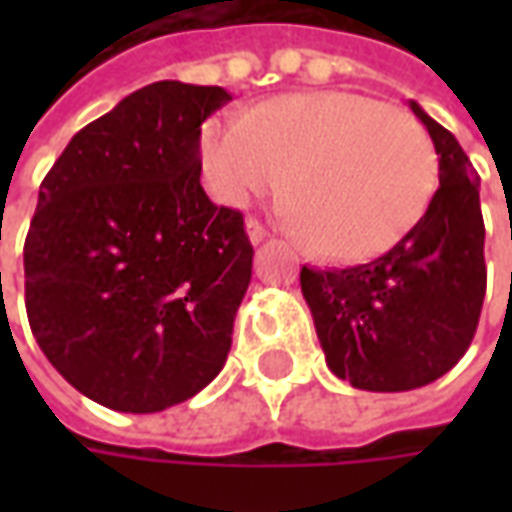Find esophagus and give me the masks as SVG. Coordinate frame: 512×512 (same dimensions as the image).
<instances>
[{
    "mask_svg": "<svg viewBox=\"0 0 512 512\" xmlns=\"http://www.w3.org/2000/svg\"><path fill=\"white\" fill-rule=\"evenodd\" d=\"M246 235H249V241L257 246V244H263V241H266L268 230L263 227V224L257 222V219H246Z\"/></svg>",
    "mask_w": 512,
    "mask_h": 512,
    "instance_id": "esophagus-1",
    "label": "esophagus"
}]
</instances>
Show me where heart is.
<instances>
[{
	"label": "heart",
	"instance_id": "b5f03b06",
	"mask_svg": "<svg viewBox=\"0 0 512 512\" xmlns=\"http://www.w3.org/2000/svg\"><path fill=\"white\" fill-rule=\"evenodd\" d=\"M213 200L241 208L285 180L288 216L312 252L345 263L386 255L436 194L439 161L425 128L367 95L315 90L268 98L200 134Z\"/></svg>",
	"mask_w": 512,
	"mask_h": 512
}]
</instances>
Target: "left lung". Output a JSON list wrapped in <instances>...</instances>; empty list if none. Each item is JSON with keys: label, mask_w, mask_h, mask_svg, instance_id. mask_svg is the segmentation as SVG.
Listing matches in <instances>:
<instances>
[{"label": "left lung", "mask_w": 512, "mask_h": 512, "mask_svg": "<svg viewBox=\"0 0 512 512\" xmlns=\"http://www.w3.org/2000/svg\"><path fill=\"white\" fill-rule=\"evenodd\" d=\"M439 156V189L411 233L373 263L301 268L326 365L367 392L441 378L472 345L485 299L480 178L458 139L417 104Z\"/></svg>", "instance_id": "left-lung-1"}]
</instances>
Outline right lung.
<instances>
[{
	"label": "right lung",
	"instance_id": "right-lung-1",
	"mask_svg": "<svg viewBox=\"0 0 512 512\" xmlns=\"http://www.w3.org/2000/svg\"><path fill=\"white\" fill-rule=\"evenodd\" d=\"M233 95L156 82L73 136L24 244L29 329L95 403L153 414L227 362L252 279L244 216L200 183V126Z\"/></svg>",
	"mask_w": 512,
	"mask_h": 512
}]
</instances>
